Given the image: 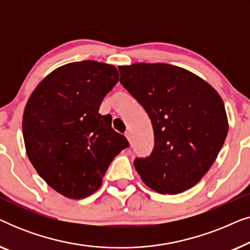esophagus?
<instances>
[{"label":"esophagus","instance_id":"obj_1","mask_svg":"<svg viewBox=\"0 0 250 250\" xmlns=\"http://www.w3.org/2000/svg\"><path fill=\"white\" fill-rule=\"evenodd\" d=\"M125 136H126V139L128 140V142L131 143V142H132V135H131V133H129V132H126Z\"/></svg>","mask_w":250,"mask_h":250}]
</instances>
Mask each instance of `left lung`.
I'll use <instances>...</instances> for the list:
<instances>
[{
	"label": "left lung",
	"mask_w": 250,
	"mask_h": 250,
	"mask_svg": "<svg viewBox=\"0 0 250 250\" xmlns=\"http://www.w3.org/2000/svg\"><path fill=\"white\" fill-rule=\"evenodd\" d=\"M118 69L119 82L151 119L152 152L134 160L143 182L168 194L196 186L228 135L220 94L197 75L172 64L139 62Z\"/></svg>",
	"instance_id": "obj_1"
}]
</instances>
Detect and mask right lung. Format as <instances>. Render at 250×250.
Wrapping results in <instances>:
<instances>
[{"mask_svg": "<svg viewBox=\"0 0 250 250\" xmlns=\"http://www.w3.org/2000/svg\"><path fill=\"white\" fill-rule=\"evenodd\" d=\"M112 64L85 60L57 68L35 88L22 117L27 156L49 186L70 199L94 193L129 143L99 114L118 82Z\"/></svg>", "mask_w": 250, "mask_h": 250, "instance_id": "add662e5", "label": "right lung"}]
</instances>
